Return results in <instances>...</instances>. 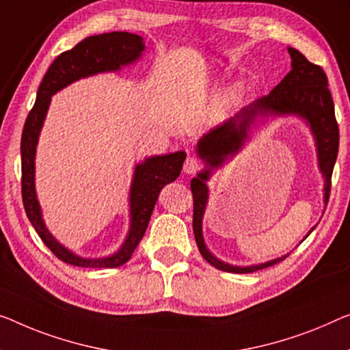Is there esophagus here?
Here are the masks:
<instances>
[{
  "label": "esophagus",
  "mask_w": 350,
  "mask_h": 350,
  "mask_svg": "<svg viewBox=\"0 0 350 350\" xmlns=\"http://www.w3.org/2000/svg\"><path fill=\"white\" fill-rule=\"evenodd\" d=\"M202 161L196 157H189L184 163V173L187 174H196L198 171H201Z\"/></svg>",
  "instance_id": "1"
}]
</instances>
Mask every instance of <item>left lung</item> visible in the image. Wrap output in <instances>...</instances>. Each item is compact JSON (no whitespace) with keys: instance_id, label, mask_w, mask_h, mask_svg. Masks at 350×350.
I'll return each mask as SVG.
<instances>
[{"instance_id":"left-lung-1","label":"left lung","mask_w":350,"mask_h":350,"mask_svg":"<svg viewBox=\"0 0 350 350\" xmlns=\"http://www.w3.org/2000/svg\"><path fill=\"white\" fill-rule=\"evenodd\" d=\"M292 59V70L276 85L270 94L259 97L258 100L242 108L236 116L228 119L218 127L212 129L198 142V155L206 161L207 168L191 179L193 193V232H195L196 245L208 264L223 272L231 273H253L270 265H275L288 258L269 260V262L250 265V267H237L223 262L208 252L204 239H202V215H204L208 190L206 180H208L211 171L218 168L229 155L239 152L242 144L248 137V130L254 124L258 116L267 114H297L310 124L311 132L314 135L317 159L322 176L325 177L324 202L327 204L332 189V173L338 157V146H340V129L335 118V105L330 90H328V78L321 66L312 64L299 50L288 46ZM314 229V228H312ZM311 229V231H312ZM311 231L306 234L310 236Z\"/></svg>"}]
</instances>
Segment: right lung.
<instances>
[{"label":"right lung","mask_w":350,"mask_h":350,"mask_svg":"<svg viewBox=\"0 0 350 350\" xmlns=\"http://www.w3.org/2000/svg\"><path fill=\"white\" fill-rule=\"evenodd\" d=\"M143 50V38L132 33H124V31L91 36V38L78 42L74 49L61 53L51 62L39 86L34 107L31 108L25 121L22 146H20L22 149V198L25 212L42 242L51 250L56 258L64 260L66 264L77 265V267L114 269L127 262L132 258L135 248L142 242L155 202L159 200L160 190L170 182H174L182 171V165L187 157L184 150L174 154L155 155V157L146 159L143 163L137 165L132 187H130L129 236L122 247L108 258L85 259L77 256L51 236L42 220L40 206L34 189V157L51 96L80 78L98 74V72L119 70L121 66L137 61Z\"/></svg>","instance_id":"add662e5"}]
</instances>
